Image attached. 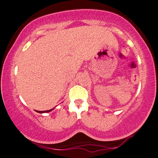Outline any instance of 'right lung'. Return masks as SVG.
Here are the masks:
<instances>
[{
    "label": "right lung",
    "mask_w": 158,
    "mask_h": 158,
    "mask_svg": "<svg viewBox=\"0 0 158 158\" xmlns=\"http://www.w3.org/2000/svg\"><path fill=\"white\" fill-rule=\"evenodd\" d=\"M54 110V108H53V109H51V110H45V111H37V113H48V112H51V110Z\"/></svg>",
    "instance_id": "1"
}]
</instances>
